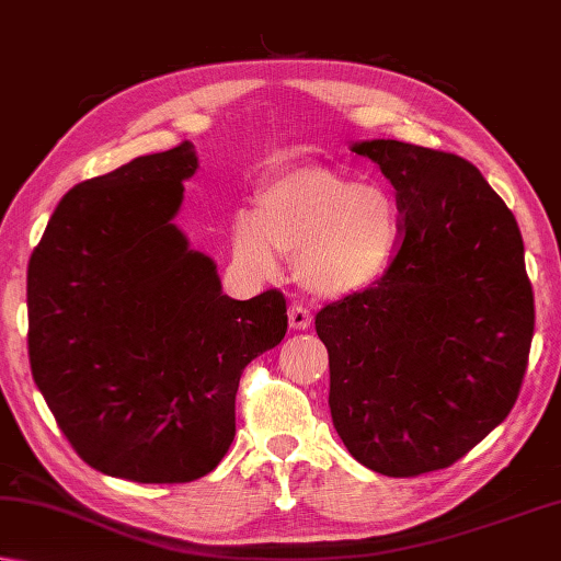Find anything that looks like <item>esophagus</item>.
I'll list each match as a JSON object with an SVG mask.
<instances>
[{"label":"esophagus","mask_w":561,"mask_h":561,"mask_svg":"<svg viewBox=\"0 0 561 561\" xmlns=\"http://www.w3.org/2000/svg\"><path fill=\"white\" fill-rule=\"evenodd\" d=\"M288 322H290V330L300 332V330H308L312 324V314L302 308V305H290L288 310Z\"/></svg>","instance_id":"1"}]
</instances>
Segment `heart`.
Masks as SVG:
<instances>
[{
	"instance_id": "obj_1",
	"label": "heart",
	"mask_w": 561,
	"mask_h": 561,
	"mask_svg": "<svg viewBox=\"0 0 561 561\" xmlns=\"http://www.w3.org/2000/svg\"><path fill=\"white\" fill-rule=\"evenodd\" d=\"M403 244V209L380 183L324 165L273 175L253 197V215L231 225V253L259 276H276L295 256V276L320 298H348L386 276Z\"/></svg>"
}]
</instances>
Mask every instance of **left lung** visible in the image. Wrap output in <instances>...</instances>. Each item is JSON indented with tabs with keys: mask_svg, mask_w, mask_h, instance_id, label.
Here are the masks:
<instances>
[{
	"mask_svg": "<svg viewBox=\"0 0 561 561\" xmlns=\"http://www.w3.org/2000/svg\"><path fill=\"white\" fill-rule=\"evenodd\" d=\"M352 151L396 187L403 244L376 285L314 317L332 422L366 469L417 477L477 447L520 393L535 330L523 237L463 158L393 139Z\"/></svg>",
	"mask_w": 561,
	"mask_h": 561,
	"instance_id": "1",
	"label": "left lung"
}]
</instances>
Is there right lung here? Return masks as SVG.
<instances>
[{
	"label": "right lung",
	"instance_id": "add662e5",
	"mask_svg": "<svg viewBox=\"0 0 561 561\" xmlns=\"http://www.w3.org/2000/svg\"><path fill=\"white\" fill-rule=\"evenodd\" d=\"M195 171L183 141L76 185L28 261L31 374L80 459L114 479L213 471L241 371L288 330L278 290L229 298L173 221Z\"/></svg>",
	"mask_w": 561,
	"mask_h": 561
}]
</instances>
